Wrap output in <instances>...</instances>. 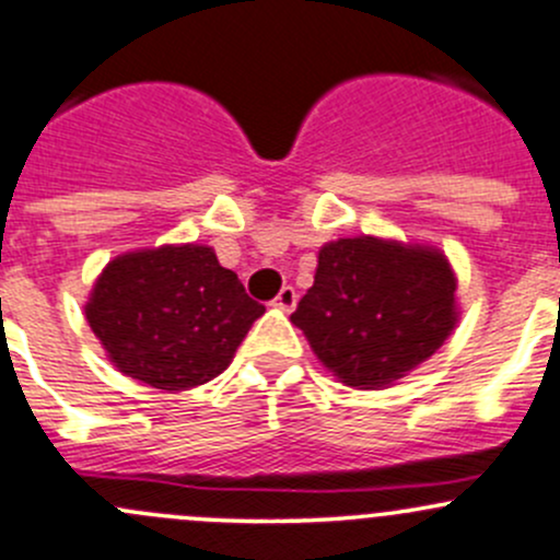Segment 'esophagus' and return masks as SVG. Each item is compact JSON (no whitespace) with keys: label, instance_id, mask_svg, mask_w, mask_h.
Wrapping results in <instances>:
<instances>
[{"label":"esophagus","instance_id":"obj_1","mask_svg":"<svg viewBox=\"0 0 560 560\" xmlns=\"http://www.w3.org/2000/svg\"><path fill=\"white\" fill-rule=\"evenodd\" d=\"M296 302H299L296 288H293V285H282L280 293H278V299H275V307H280V310H285V313H291V310L296 307Z\"/></svg>","mask_w":560,"mask_h":560}]
</instances>
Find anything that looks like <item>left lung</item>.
<instances>
[{"label": "left lung", "mask_w": 560, "mask_h": 560, "mask_svg": "<svg viewBox=\"0 0 560 560\" xmlns=\"http://www.w3.org/2000/svg\"><path fill=\"white\" fill-rule=\"evenodd\" d=\"M291 320L342 383L383 388L434 355L453 331V269L434 247L377 237L328 242Z\"/></svg>", "instance_id": "obj_1"}]
</instances>
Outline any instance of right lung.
<instances>
[{"mask_svg":"<svg viewBox=\"0 0 560 560\" xmlns=\"http://www.w3.org/2000/svg\"><path fill=\"white\" fill-rule=\"evenodd\" d=\"M261 315L264 304L253 302L237 275L205 245L118 256L85 304L109 361L164 390L218 377Z\"/></svg>","mask_w":560,"mask_h":560,"instance_id":"add662e5","label":"right lung"}]
</instances>
